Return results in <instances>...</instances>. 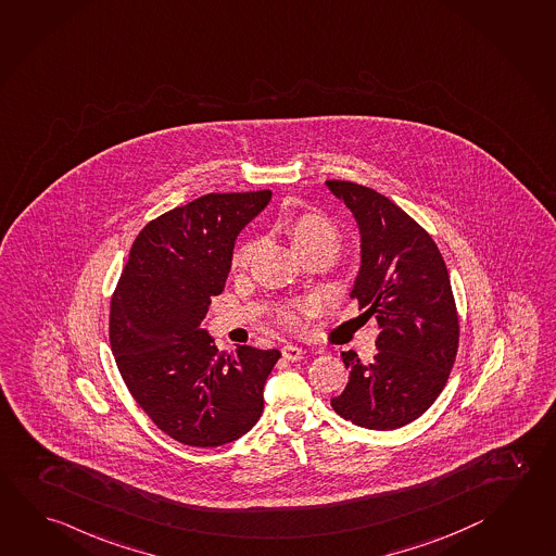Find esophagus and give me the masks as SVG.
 <instances>
[{
	"label": "esophagus",
	"mask_w": 556,
	"mask_h": 556,
	"mask_svg": "<svg viewBox=\"0 0 556 556\" xmlns=\"http://www.w3.org/2000/svg\"><path fill=\"white\" fill-rule=\"evenodd\" d=\"M283 358L286 361H300L302 358L303 354H305V351L303 349H300V346H295V344H286L282 349Z\"/></svg>",
	"instance_id": "esophagus-1"
}]
</instances>
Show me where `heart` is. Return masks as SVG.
Here are the masks:
<instances>
[{"instance_id":"1","label":"heart","mask_w":556,"mask_h":556,"mask_svg":"<svg viewBox=\"0 0 556 556\" xmlns=\"http://www.w3.org/2000/svg\"><path fill=\"white\" fill-rule=\"evenodd\" d=\"M283 229L288 232L295 251L302 256L317 251V249H324V247L337 249V244H339V231H337L334 223L321 213H295L283 222ZM254 251H256V241L239 242L231 254L232 270L235 273L244 270L253 261ZM303 312H305V307L302 303H292V305H286L280 309V319L288 327L295 329L302 325Z\"/></svg>"}]
</instances>
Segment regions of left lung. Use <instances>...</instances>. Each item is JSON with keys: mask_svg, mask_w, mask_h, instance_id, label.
Listing matches in <instances>:
<instances>
[{"mask_svg": "<svg viewBox=\"0 0 556 556\" xmlns=\"http://www.w3.org/2000/svg\"><path fill=\"white\" fill-rule=\"evenodd\" d=\"M363 237V266L351 298L378 321V354L361 363L341 354L349 372L331 407L346 421L392 431L424 415L453 370L460 341L451 278L431 235L382 193L327 180Z\"/></svg>", "mask_w": 556, "mask_h": 556, "instance_id": "8db88e82", "label": "left lung"}]
</instances>
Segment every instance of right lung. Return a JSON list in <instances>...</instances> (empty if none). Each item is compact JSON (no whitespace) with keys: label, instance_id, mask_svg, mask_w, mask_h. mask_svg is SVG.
Returning a JSON list of instances; mask_svg holds the SVG:
<instances>
[{"label":"right lung","instance_id":"add662e5","mask_svg":"<svg viewBox=\"0 0 556 556\" xmlns=\"http://www.w3.org/2000/svg\"><path fill=\"white\" fill-rule=\"evenodd\" d=\"M270 190L207 193L147 223L132 242L110 309V343L152 424L178 443L222 446L261 419L280 351L219 349L202 329L225 288L237 235Z\"/></svg>","mask_w":556,"mask_h":556}]
</instances>
